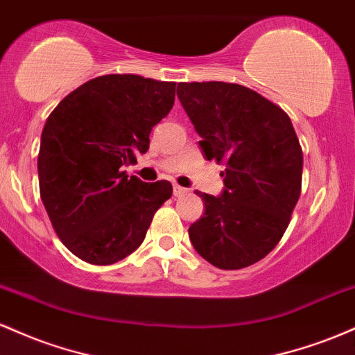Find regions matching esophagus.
Instances as JSON below:
<instances>
[{"instance_id":"1","label":"esophagus","mask_w":355,"mask_h":355,"mask_svg":"<svg viewBox=\"0 0 355 355\" xmlns=\"http://www.w3.org/2000/svg\"><path fill=\"white\" fill-rule=\"evenodd\" d=\"M173 194H174V196H176V198L184 196V194H188V189L182 188V186H179V184H174V186H173Z\"/></svg>"}]
</instances>
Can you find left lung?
<instances>
[{
    "mask_svg": "<svg viewBox=\"0 0 355 355\" xmlns=\"http://www.w3.org/2000/svg\"><path fill=\"white\" fill-rule=\"evenodd\" d=\"M178 97L206 159L226 166L220 198L196 191L206 209L189 240L216 268L257 263L282 240L300 198L304 154L292 121L238 83L181 82Z\"/></svg>",
    "mask_w": 355,
    "mask_h": 355,
    "instance_id": "8db88e82",
    "label": "left lung"
}]
</instances>
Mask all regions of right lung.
Here are the masks:
<instances>
[{
	"label": "right lung",
	"mask_w": 355,
	"mask_h": 355,
	"mask_svg": "<svg viewBox=\"0 0 355 355\" xmlns=\"http://www.w3.org/2000/svg\"><path fill=\"white\" fill-rule=\"evenodd\" d=\"M176 82L134 73L95 77L46 119L38 153L40 196L75 257L112 265L141 246L169 181L142 182L122 167L149 149L153 127L174 105Z\"/></svg>",
	"instance_id": "right-lung-1"
}]
</instances>
